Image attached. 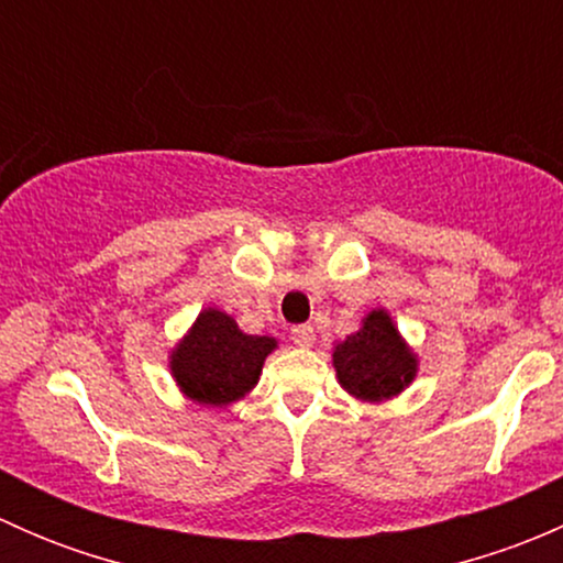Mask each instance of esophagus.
Listing matches in <instances>:
<instances>
[{
    "label": "esophagus",
    "mask_w": 563,
    "mask_h": 563,
    "mask_svg": "<svg viewBox=\"0 0 563 563\" xmlns=\"http://www.w3.org/2000/svg\"><path fill=\"white\" fill-rule=\"evenodd\" d=\"M291 340L294 345H299V349H308V345H313L316 340V329L310 327V323H299V327L291 329Z\"/></svg>",
    "instance_id": "1"
}]
</instances>
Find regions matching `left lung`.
I'll return each mask as SVG.
<instances>
[{"label": "left lung", "instance_id": "obj_1", "mask_svg": "<svg viewBox=\"0 0 563 563\" xmlns=\"http://www.w3.org/2000/svg\"><path fill=\"white\" fill-rule=\"evenodd\" d=\"M340 384L360 400H389L417 376V356L402 343L387 310H373L360 332L334 345Z\"/></svg>", "mask_w": 563, "mask_h": 563}]
</instances>
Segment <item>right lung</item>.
Returning a JSON list of instances; mask_svg holds the SVG:
<instances>
[{
  "label": "right lung",
  "instance_id": "1",
  "mask_svg": "<svg viewBox=\"0 0 563 563\" xmlns=\"http://www.w3.org/2000/svg\"><path fill=\"white\" fill-rule=\"evenodd\" d=\"M272 338L245 334L223 310H203L172 351V373L190 400L229 406L245 397L275 349Z\"/></svg>",
  "mask_w": 563,
  "mask_h": 563
}]
</instances>
